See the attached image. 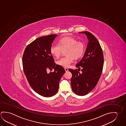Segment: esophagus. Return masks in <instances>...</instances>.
Wrapping results in <instances>:
<instances>
[{
  "mask_svg": "<svg viewBox=\"0 0 126 126\" xmlns=\"http://www.w3.org/2000/svg\"><path fill=\"white\" fill-rule=\"evenodd\" d=\"M64 70H65L66 72H67L68 71V69L67 68H64Z\"/></svg>",
  "mask_w": 126,
  "mask_h": 126,
  "instance_id": "obj_1",
  "label": "esophagus"
}]
</instances>
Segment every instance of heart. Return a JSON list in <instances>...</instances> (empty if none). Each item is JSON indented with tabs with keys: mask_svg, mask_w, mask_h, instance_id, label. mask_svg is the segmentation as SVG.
Returning <instances> with one entry per match:
<instances>
[{
	"mask_svg": "<svg viewBox=\"0 0 126 126\" xmlns=\"http://www.w3.org/2000/svg\"><path fill=\"white\" fill-rule=\"evenodd\" d=\"M66 55L58 61L57 64L64 67H68L73 62L74 58L78 59L84 54L86 47L84 43L78 41L74 37L65 36L61 38L58 43L53 44L50 47V52L53 56L59 58L63 50H66Z\"/></svg>",
	"mask_w": 126,
	"mask_h": 126,
	"instance_id": "heart-1",
	"label": "heart"
}]
</instances>
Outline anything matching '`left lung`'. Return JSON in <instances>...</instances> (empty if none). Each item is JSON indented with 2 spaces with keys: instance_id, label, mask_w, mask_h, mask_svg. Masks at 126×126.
<instances>
[{
  "instance_id": "1",
  "label": "left lung",
  "mask_w": 126,
  "mask_h": 126,
  "mask_svg": "<svg viewBox=\"0 0 126 126\" xmlns=\"http://www.w3.org/2000/svg\"><path fill=\"white\" fill-rule=\"evenodd\" d=\"M80 33L86 34L89 40L83 57L76 65L77 68H82V72L77 69H69V71L72 74L71 83L72 91L77 95L83 96L97 85L102 72L104 56L99 42L92 34L89 32Z\"/></svg>"
}]
</instances>
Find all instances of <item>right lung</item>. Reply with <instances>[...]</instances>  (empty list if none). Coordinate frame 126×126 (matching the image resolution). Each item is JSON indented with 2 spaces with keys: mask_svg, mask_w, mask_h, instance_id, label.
<instances>
[{
  "mask_svg": "<svg viewBox=\"0 0 126 126\" xmlns=\"http://www.w3.org/2000/svg\"><path fill=\"white\" fill-rule=\"evenodd\" d=\"M57 35L39 37L27 46L22 57L23 71L30 86L43 97H50L58 92L59 83L65 72L62 66L56 64L50 52ZM54 69V72H47Z\"/></svg>",
  "mask_w": 126,
  "mask_h": 126,
  "instance_id": "add662e5",
  "label": "right lung"
}]
</instances>
